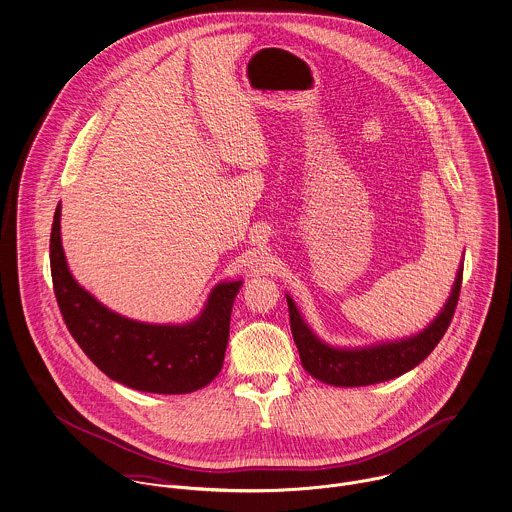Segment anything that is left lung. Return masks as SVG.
Instances as JSON below:
<instances>
[{
    "mask_svg": "<svg viewBox=\"0 0 512 512\" xmlns=\"http://www.w3.org/2000/svg\"><path fill=\"white\" fill-rule=\"evenodd\" d=\"M463 267L457 271L454 290L440 316L418 336L363 349H336L318 340L300 318L294 302L286 296L290 330L296 341L302 367L316 379L336 387H365L395 379L422 363L444 338L459 300Z\"/></svg>",
    "mask_w": 512,
    "mask_h": 512,
    "instance_id": "8db88e82",
    "label": "left lung"
}]
</instances>
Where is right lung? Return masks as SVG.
<instances>
[{
  "label": "right lung",
  "mask_w": 512,
  "mask_h": 512,
  "mask_svg": "<svg viewBox=\"0 0 512 512\" xmlns=\"http://www.w3.org/2000/svg\"><path fill=\"white\" fill-rule=\"evenodd\" d=\"M51 275L68 332L117 383L143 393L184 395L206 387L222 371L231 306L241 281L218 284L202 316L186 326L123 318L72 279L60 243V204L51 229Z\"/></svg>",
  "instance_id": "add662e5"
}]
</instances>
